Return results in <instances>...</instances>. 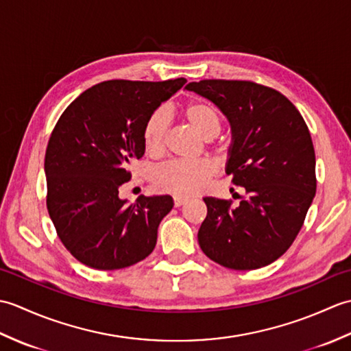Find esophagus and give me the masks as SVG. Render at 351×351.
Instances as JSON below:
<instances>
[{
	"label": "esophagus",
	"mask_w": 351,
	"mask_h": 351,
	"mask_svg": "<svg viewBox=\"0 0 351 351\" xmlns=\"http://www.w3.org/2000/svg\"><path fill=\"white\" fill-rule=\"evenodd\" d=\"M185 202H187V199H185V197H182V196H173V204H175L176 208L182 206Z\"/></svg>",
	"instance_id": "obj_1"
}]
</instances>
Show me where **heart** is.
I'll return each instance as SVG.
<instances>
[{"instance_id":"heart-1","label":"heart","mask_w":351,"mask_h":351,"mask_svg":"<svg viewBox=\"0 0 351 351\" xmlns=\"http://www.w3.org/2000/svg\"><path fill=\"white\" fill-rule=\"evenodd\" d=\"M184 119L200 137L213 140L221 131V113L214 104L193 99L182 108ZM170 128V117L164 108H156L146 117L143 125V145L151 155L162 154ZM214 166L208 160H173L155 170L154 181L161 191L175 196H191L197 193L214 175Z\"/></svg>"}]
</instances>
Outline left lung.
Wrapping results in <instances>:
<instances>
[{
	"label": "left lung",
	"instance_id": "obj_1",
	"mask_svg": "<svg viewBox=\"0 0 351 351\" xmlns=\"http://www.w3.org/2000/svg\"><path fill=\"white\" fill-rule=\"evenodd\" d=\"M229 119L226 173L245 190L241 202L204 197L197 240L205 255L232 270L274 263L294 243L315 196V151L308 125L287 96L243 80L187 84Z\"/></svg>",
	"mask_w": 351,
	"mask_h": 351
}]
</instances>
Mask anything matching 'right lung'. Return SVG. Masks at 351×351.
Instances as JSON below:
<instances>
[{"instance_id":"1","label":"right lung","mask_w":351,"mask_h":351,"mask_svg":"<svg viewBox=\"0 0 351 351\" xmlns=\"http://www.w3.org/2000/svg\"><path fill=\"white\" fill-rule=\"evenodd\" d=\"M187 83L110 80L72 101L51 132L47 208L71 255L96 270H119L152 253L170 196L119 197L134 160L145 155L146 117Z\"/></svg>"}]
</instances>
